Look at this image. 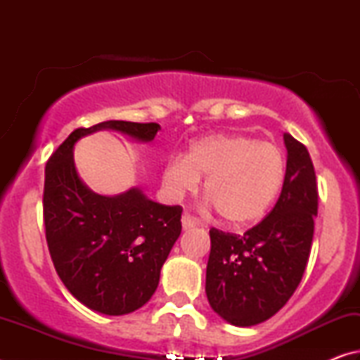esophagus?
Returning <instances> with one entry per match:
<instances>
[{
	"label": "esophagus",
	"instance_id": "34e87169",
	"mask_svg": "<svg viewBox=\"0 0 360 360\" xmlns=\"http://www.w3.org/2000/svg\"><path fill=\"white\" fill-rule=\"evenodd\" d=\"M181 222H182V229H184V230H191L193 227H197V225H200L197 219L192 217L191 214H187V212H186V214H182Z\"/></svg>",
	"mask_w": 360,
	"mask_h": 360
}]
</instances>
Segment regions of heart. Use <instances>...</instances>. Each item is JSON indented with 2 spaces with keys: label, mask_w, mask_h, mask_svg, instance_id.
I'll return each mask as SVG.
<instances>
[{
  "label": "heart",
  "mask_w": 360,
  "mask_h": 360,
  "mask_svg": "<svg viewBox=\"0 0 360 360\" xmlns=\"http://www.w3.org/2000/svg\"><path fill=\"white\" fill-rule=\"evenodd\" d=\"M284 176L285 158L276 144L245 135H208L167 163L162 186L169 198L181 200L205 178V197L222 221L249 225L275 202Z\"/></svg>",
  "instance_id": "obj_1"
}]
</instances>
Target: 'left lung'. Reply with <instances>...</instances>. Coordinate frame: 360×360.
Here are the masks:
<instances>
[{"mask_svg": "<svg viewBox=\"0 0 360 360\" xmlns=\"http://www.w3.org/2000/svg\"><path fill=\"white\" fill-rule=\"evenodd\" d=\"M285 176L275 208L245 235L211 229L206 297L231 326L270 319L302 281L311 251L318 186L307 148L284 133Z\"/></svg>", "mask_w": 360, "mask_h": 360, "instance_id": "1", "label": "left lung"}]
</instances>
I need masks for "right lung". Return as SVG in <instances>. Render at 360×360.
Returning a JSON list of instances; mask_svg holds the SVG:
<instances>
[{
	"mask_svg": "<svg viewBox=\"0 0 360 360\" xmlns=\"http://www.w3.org/2000/svg\"><path fill=\"white\" fill-rule=\"evenodd\" d=\"M100 130L150 143L160 125L106 120L72 131L46 165V240L72 297L94 311L122 316L154 295L162 266L181 235L182 208L157 203L139 187L112 197L89 188L72 150L79 139Z\"/></svg>",
	"mask_w": 360,
	"mask_h": 360,
	"instance_id": "add662e5",
	"label": "right lung"
}]
</instances>
